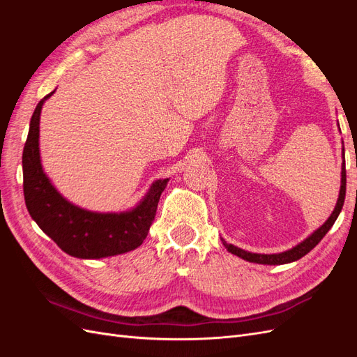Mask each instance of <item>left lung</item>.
<instances>
[{
    "instance_id": "8db88e82",
    "label": "left lung",
    "mask_w": 357,
    "mask_h": 357,
    "mask_svg": "<svg viewBox=\"0 0 357 357\" xmlns=\"http://www.w3.org/2000/svg\"><path fill=\"white\" fill-rule=\"evenodd\" d=\"M342 153H344V147H342ZM345 160L342 162V167H341V189H340V197L337 201V205H335V208L332 211V214L329 215V219L323 223L317 231L312 232L307 240H304L302 243H299L298 245H295L294 248H290V250H286L283 253H274V255H261V253H250V252H245L243 248L235 247L232 244H228L223 238L222 243L226 247V250L231 252L232 255H236L238 257L244 259V261L248 262H255V264H262V265H283V264H290V262H295L298 259H301L302 256H305L308 252H311L312 248H314L320 241L323 236L328 234V231L332 228L335 220L340 215L341 210H342V205H344V199H345Z\"/></svg>"
}]
</instances>
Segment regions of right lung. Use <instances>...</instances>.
Returning a JSON list of instances; mask_svg holds the SVG:
<instances>
[{
  "label": "right lung",
  "mask_w": 357,
  "mask_h": 357,
  "mask_svg": "<svg viewBox=\"0 0 357 357\" xmlns=\"http://www.w3.org/2000/svg\"><path fill=\"white\" fill-rule=\"evenodd\" d=\"M53 92L36 107L22 155L24 195L31 218L70 256L101 259L131 252L146 240L169 178L156 180L137 207L123 213H95L67 201L45 174L40 159V113Z\"/></svg>",
  "instance_id": "right-lung-1"
}]
</instances>
